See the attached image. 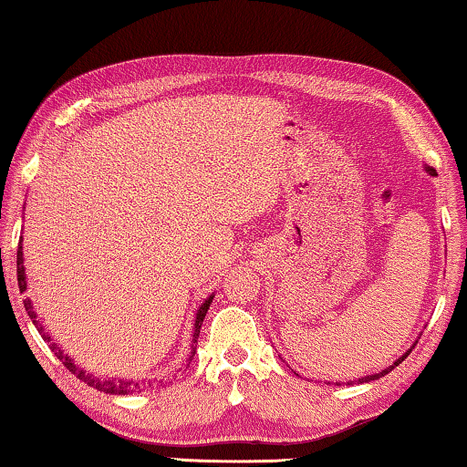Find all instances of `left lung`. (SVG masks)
Listing matches in <instances>:
<instances>
[{
	"label": "left lung",
	"instance_id": "8db88e82",
	"mask_svg": "<svg viewBox=\"0 0 467 467\" xmlns=\"http://www.w3.org/2000/svg\"><path fill=\"white\" fill-rule=\"evenodd\" d=\"M423 170H426L428 173H430V176H436V170H432V167H430V165H426V167H423ZM417 344V342H415ZM415 344L411 346V348H409V350L405 352V354H402V357H399V358H396L394 360V363L392 365H389V367H386V368H381V371L379 373H371V375H365V378H358V379H350V381H342V384H348V386H352V384H368V381H373V379H379V378H384V375L386 373H389V371H392V368L394 367H399L400 363H402V360H405L407 357H409V354H411V350H413V348H415ZM342 384H339V381H336V386H342Z\"/></svg>",
	"mask_w": 467,
	"mask_h": 467
}]
</instances>
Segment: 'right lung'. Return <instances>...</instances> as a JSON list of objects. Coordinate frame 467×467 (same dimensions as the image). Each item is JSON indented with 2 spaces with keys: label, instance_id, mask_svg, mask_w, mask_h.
I'll return each instance as SVG.
<instances>
[{
  "label": "right lung",
  "instance_id": "obj_1",
  "mask_svg": "<svg viewBox=\"0 0 467 467\" xmlns=\"http://www.w3.org/2000/svg\"><path fill=\"white\" fill-rule=\"evenodd\" d=\"M16 275H18V289H20V294H25V291H26V275H25V257H23V236H20V241H18ZM212 300H213V294H212L210 297H207V300H205L203 304L199 306L197 315H194L192 336H191V337H192V339H191V354H189V358H186V363H189V360H192L194 352H197L199 331H201V325H203V318H205V315H207V310H210ZM25 308H26V315H29L33 325L37 327L39 336L44 337V342L50 344L52 352L62 360V365H65L73 375H78V378L83 381V384H88V386H92V388H96V389H100V392H104V394H119V396L134 394V392H142V389L146 388V386L142 384V381H136V379H119V378H115V379H113V378H107V379H104V378H96L94 373L83 371V368H81L79 365H75V360H73L71 357H68V354H65V350H62V348H60L58 344L52 342V337L47 336L46 329H44V325H41V321L37 318V312H35V308H33V304H31L29 297H25ZM178 371H182V368H178Z\"/></svg>",
  "mask_w": 467,
  "mask_h": 467
}]
</instances>
